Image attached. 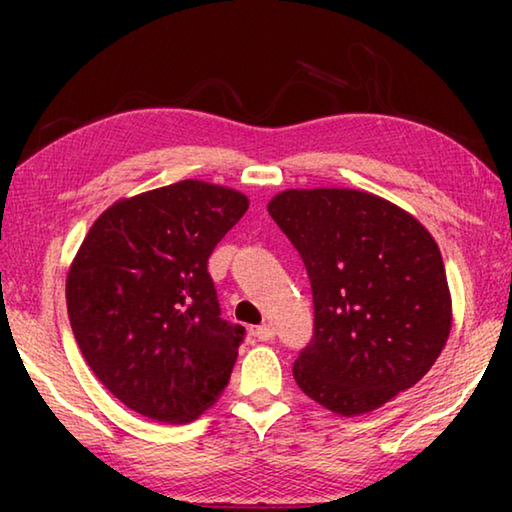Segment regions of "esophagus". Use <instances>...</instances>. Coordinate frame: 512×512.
<instances>
[{"label":"esophagus","instance_id":"obj_1","mask_svg":"<svg viewBox=\"0 0 512 512\" xmlns=\"http://www.w3.org/2000/svg\"><path fill=\"white\" fill-rule=\"evenodd\" d=\"M255 336L259 341H273L275 339V329L271 325H259L255 329Z\"/></svg>","mask_w":512,"mask_h":512}]
</instances>
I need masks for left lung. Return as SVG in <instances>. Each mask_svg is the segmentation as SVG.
I'll list each match as a JSON object with an SVG mask.
<instances>
[{
    "instance_id": "1",
    "label": "left lung",
    "mask_w": 512,
    "mask_h": 512,
    "mask_svg": "<svg viewBox=\"0 0 512 512\" xmlns=\"http://www.w3.org/2000/svg\"><path fill=\"white\" fill-rule=\"evenodd\" d=\"M268 214L305 262L314 336L293 377L339 415H361L411 388L452 329L445 264L427 228L357 189H287Z\"/></svg>"
}]
</instances>
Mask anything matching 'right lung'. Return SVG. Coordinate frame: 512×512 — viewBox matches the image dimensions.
I'll list each match as a JSON object with an SVG mask.
<instances>
[{
  "label": "right lung",
  "mask_w": 512,
  "mask_h": 512,
  "mask_svg": "<svg viewBox=\"0 0 512 512\" xmlns=\"http://www.w3.org/2000/svg\"><path fill=\"white\" fill-rule=\"evenodd\" d=\"M248 210L235 189L180 180L117 201L67 275V314L85 361L146 418L194 420L228 386L246 329L221 318L216 244Z\"/></svg>",
  "instance_id": "right-lung-1"
}]
</instances>
